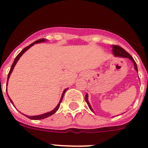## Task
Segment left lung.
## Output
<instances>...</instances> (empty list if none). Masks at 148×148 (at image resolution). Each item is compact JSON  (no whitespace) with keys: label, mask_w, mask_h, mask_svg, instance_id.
Instances as JSON below:
<instances>
[{"label":"left lung","mask_w":148,"mask_h":148,"mask_svg":"<svg viewBox=\"0 0 148 148\" xmlns=\"http://www.w3.org/2000/svg\"><path fill=\"white\" fill-rule=\"evenodd\" d=\"M112 53H113V54H114L115 56H118V57L128 58V59H130V60L132 61V62H133L134 66H135V69L137 71H138V66H137L136 62H135V60H134L133 58L132 57V56H131V55L129 53H127V52L125 50V49H123L122 47H120V46H119L112 45ZM85 100H86V103H87V104H88V106H89V109H90V110H92V111L94 112V110H92V107H91L90 104H89V101H88V95H87V94L85 95Z\"/></svg>","instance_id":"1"}]
</instances>
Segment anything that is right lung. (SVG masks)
<instances>
[{
  "mask_svg": "<svg viewBox=\"0 0 148 148\" xmlns=\"http://www.w3.org/2000/svg\"><path fill=\"white\" fill-rule=\"evenodd\" d=\"M44 41H46V39H45V38H41V39L37 40V41H34V43H32V44H30L29 46H26V48H24V49H23V50H22L21 51L20 53H19L17 55V56H16V57L15 58L14 62H13V64H12L11 67H10V71H9V73H8V79H7V84H8V79H9L10 75V74H11V73H12V71H13V68H14L15 65H16V64L17 63V62H18V59H20L21 56L22 55H23V53H24V52H26V51H27L28 49H29L30 47H31V46H34V44H38V43L44 42ZM67 89H68V88H67V89H65L64 90L63 94H62V97H61V99H60V101H59V104H58V105L56 106V107H55L54 110H52V111L49 112H46V113H45V114H40V115H36V116H28V115H25V114H24V115L26 116V117H27L28 118L31 119V120H42V119L46 118V117H49V116L52 115V114H54V113L56 112L58 110H59V107H60V104H61V102H62V99H63V97H64V94H65L66 91ZM8 97H9V96H8ZM9 99H10V102H11L12 104H13V102H12L11 99H10V98H9Z\"/></svg>",
  "mask_w": 148,
  "mask_h": 148,
  "instance_id": "add662e5",
  "label": "right lung"
}]
</instances>
